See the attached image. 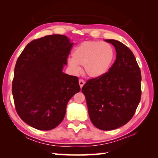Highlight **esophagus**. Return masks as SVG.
Masks as SVG:
<instances>
[{
    "label": "esophagus",
    "instance_id": "34e87169",
    "mask_svg": "<svg viewBox=\"0 0 158 158\" xmlns=\"http://www.w3.org/2000/svg\"><path fill=\"white\" fill-rule=\"evenodd\" d=\"M79 85H80V88L81 89V88L83 87V85H84V84H85V81L83 79H79Z\"/></svg>",
    "mask_w": 158,
    "mask_h": 158
}]
</instances>
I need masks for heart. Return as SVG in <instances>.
<instances>
[{
	"label": "heart",
	"mask_w": 158,
	"mask_h": 158,
	"mask_svg": "<svg viewBox=\"0 0 158 158\" xmlns=\"http://www.w3.org/2000/svg\"><path fill=\"white\" fill-rule=\"evenodd\" d=\"M115 58V50L110 44L100 41H85L74 49L69 65L78 72L84 66V73L90 78H98L107 73Z\"/></svg>",
	"instance_id": "1"
}]
</instances>
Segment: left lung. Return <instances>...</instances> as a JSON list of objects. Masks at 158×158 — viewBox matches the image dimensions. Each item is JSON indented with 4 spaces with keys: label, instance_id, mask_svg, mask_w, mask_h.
Segmentation results:
<instances>
[{
    "label": "left lung",
    "instance_id": "obj_1",
    "mask_svg": "<svg viewBox=\"0 0 158 158\" xmlns=\"http://www.w3.org/2000/svg\"><path fill=\"white\" fill-rule=\"evenodd\" d=\"M105 41L116 49V60L103 76L88 80L81 90L93 124L102 130H112L135 115L141 100V74L129 48L115 40Z\"/></svg>",
    "mask_w": 158,
    "mask_h": 158
}]
</instances>
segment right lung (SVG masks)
Segmentation results:
<instances>
[{
  "mask_svg": "<svg viewBox=\"0 0 158 158\" xmlns=\"http://www.w3.org/2000/svg\"><path fill=\"white\" fill-rule=\"evenodd\" d=\"M73 43L63 35H51L28 43L16 63L12 92L22 121L50 130L64 118L68 102L80 91L79 79L63 73Z\"/></svg>",
  "mask_w": 158,
  "mask_h": 158,
  "instance_id": "obj_1",
  "label": "right lung"
}]
</instances>
